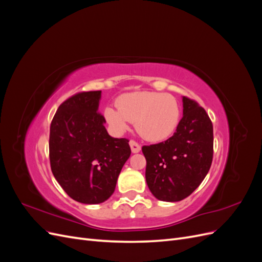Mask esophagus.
Wrapping results in <instances>:
<instances>
[{
  "label": "esophagus",
  "instance_id": "34e87169",
  "mask_svg": "<svg viewBox=\"0 0 262 262\" xmlns=\"http://www.w3.org/2000/svg\"><path fill=\"white\" fill-rule=\"evenodd\" d=\"M129 144H130V147H131L132 153H139L140 150H141V146H140V145L137 143L136 141L131 140V141L129 142Z\"/></svg>",
  "mask_w": 262,
  "mask_h": 262
}]
</instances>
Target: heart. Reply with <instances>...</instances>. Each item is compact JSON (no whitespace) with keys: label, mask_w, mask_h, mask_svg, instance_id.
Here are the masks:
<instances>
[{"label":"heart","mask_w":262,"mask_h":262,"mask_svg":"<svg viewBox=\"0 0 262 262\" xmlns=\"http://www.w3.org/2000/svg\"><path fill=\"white\" fill-rule=\"evenodd\" d=\"M180 108L170 94L157 92H133L123 94L117 100V107L105 109V119L119 133L129 129L136 121L137 130L150 142L168 139L177 129Z\"/></svg>","instance_id":"obj_1"}]
</instances>
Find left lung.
<instances>
[{
    "instance_id": "1",
    "label": "left lung",
    "mask_w": 262,
    "mask_h": 262,
    "mask_svg": "<svg viewBox=\"0 0 262 262\" xmlns=\"http://www.w3.org/2000/svg\"><path fill=\"white\" fill-rule=\"evenodd\" d=\"M184 116L173 136L142 147L146 158L145 179L156 199L184 200L200 186L213 158V125L196 101L182 97Z\"/></svg>"
}]
</instances>
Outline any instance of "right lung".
Returning a JSON list of instances; mask_svg holds the SVG:
<instances>
[{
	"label": "right lung",
	"instance_id": "obj_1",
	"mask_svg": "<svg viewBox=\"0 0 262 262\" xmlns=\"http://www.w3.org/2000/svg\"><path fill=\"white\" fill-rule=\"evenodd\" d=\"M101 91L83 92L62 102L50 125L49 157L59 185L73 200L109 199L130 157L129 140L110 137L98 113Z\"/></svg>",
	"mask_w": 262,
	"mask_h": 262
}]
</instances>
